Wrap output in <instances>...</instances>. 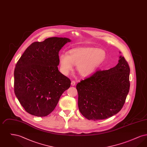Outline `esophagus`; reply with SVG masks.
Masks as SVG:
<instances>
[{"label":"esophagus","instance_id":"esophagus-1","mask_svg":"<svg viewBox=\"0 0 147 147\" xmlns=\"http://www.w3.org/2000/svg\"><path fill=\"white\" fill-rule=\"evenodd\" d=\"M71 85L72 86H74V85H76V82H75V81H74V80L71 81Z\"/></svg>","mask_w":147,"mask_h":147}]
</instances>
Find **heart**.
<instances>
[{
    "label": "heart",
    "instance_id": "obj_1",
    "mask_svg": "<svg viewBox=\"0 0 147 147\" xmlns=\"http://www.w3.org/2000/svg\"><path fill=\"white\" fill-rule=\"evenodd\" d=\"M106 53L104 50L93 47H77L68 51V55L59 56L60 69L64 75H68L73 69V64L79 74L88 77L92 74L98 67L104 62Z\"/></svg>",
    "mask_w": 147,
    "mask_h": 147
}]
</instances>
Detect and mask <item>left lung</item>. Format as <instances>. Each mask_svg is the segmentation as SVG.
<instances>
[{
    "label": "left lung",
    "mask_w": 147,
    "mask_h": 147,
    "mask_svg": "<svg viewBox=\"0 0 147 147\" xmlns=\"http://www.w3.org/2000/svg\"><path fill=\"white\" fill-rule=\"evenodd\" d=\"M130 68L124 57L109 70H98L77 85L78 107L89 120L104 119L117 114L129 90Z\"/></svg>",
    "instance_id": "obj_1"
}]
</instances>
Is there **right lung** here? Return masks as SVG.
Instances as JSON below:
<instances>
[{
  "mask_svg": "<svg viewBox=\"0 0 147 147\" xmlns=\"http://www.w3.org/2000/svg\"><path fill=\"white\" fill-rule=\"evenodd\" d=\"M70 39L49 37L32 43L25 51L14 70V92L28 113L45 117L55 109L71 81L58 69L59 51Z\"/></svg>",
  "mask_w": 147,
  "mask_h": 147,
  "instance_id": "right-lung-1",
  "label": "right lung"
}]
</instances>
